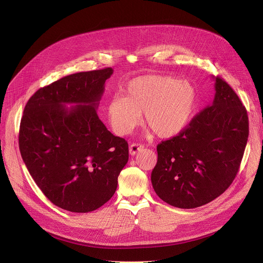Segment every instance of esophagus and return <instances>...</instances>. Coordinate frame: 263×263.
Here are the masks:
<instances>
[{
    "mask_svg": "<svg viewBox=\"0 0 263 263\" xmlns=\"http://www.w3.org/2000/svg\"><path fill=\"white\" fill-rule=\"evenodd\" d=\"M144 149V145H142V144H132L131 146H130V148H129V153H130V155L131 156H135L137 153H139V151H142Z\"/></svg>",
    "mask_w": 263,
    "mask_h": 263,
    "instance_id": "1",
    "label": "esophagus"
}]
</instances>
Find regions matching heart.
I'll return each instance as SVG.
<instances>
[{
  "mask_svg": "<svg viewBox=\"0 0 263 263\" xmlns=\"http://www.w3.org/2000/svg\"><path fill=\"white\" fill-rule=\"evenodd\" d=\"M196 102L189 82L170 76L150 74L130 81L123 96H115L107 106L108 120L120 135L131 133L141 122L160 137H171L186 126Z\"/></svg>",
  "mask_w": 263,
  "mask_h": 263,
  "instance_id": "heart-1",
  "label": "heart"
}]
</instances>
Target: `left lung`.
Segmentation results:
<instances>
[{"mask_svg":"<svg viewBox=\"0 0 263 263\" xmlns=\"http://www.w3.org/2000/svg\"><path fill=\"white\" fill-rule=\"evenodd\" d=\"M214 80L212 104L178 135L157 146L151 182L157 195L177 208H197L223 194L236 178L244 155L247 110L226 81Z\"/></svg>","mask_w":263,"mask_h":263,"instance_id":"left-lung-1","label":"left lung"}]
</instances>
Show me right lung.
<instances>
[{
  "label": "right lung",
  "instance_id": "add662e5",
  "mask_svg": "<svg viewBox=\"0 0 263 263\" xmlns=\"http://www.w3.org/2000/svg\"><path fill=\"white\" fill-rule=\"evenodd\" d=\"M112 73L104 68L66 76L39 88L24 107L21 157L41 192L64 210L100 208L129 160L127 141L110 133L96 112ZM69 103L76 105L68 109Z\"/></svg>",
  "mask_w": 263,
  "mask_h": 263
}]
</instances>
